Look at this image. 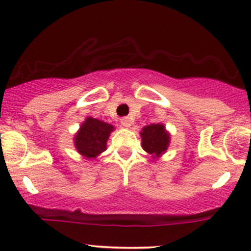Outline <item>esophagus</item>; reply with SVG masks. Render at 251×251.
<instances>
[{
    "label": "esophagus",
    "instance_id": "esophagus-1",
    "mask_svg": "<svg viewBox=\"0 0 251 251\" xmlns=\"http://www.w3.org/2000/svg\"><path fill=\"white\" fill-rule=\"evenodd\" d=\"M120 124H122V126H124V127L127 128L132 125V119L129 117H124L120 119Z\"/></svg>",
    "mask_w": 251,
    "mask_h": 251
}]
</instances>
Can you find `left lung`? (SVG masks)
Instances as JSON below:
<instances>
[{
	"label": "left lung",
	"mask_w": 251,
	"mask_h": 251,
	"mask_svg": "<svg viewBox=\"0 0 251 251\" xmlns=\"http://www.w3.org/2000/svg\"><path fill=\"white\" fill-rule=\"evenodd\" d=\"M143 149L153 158L160 157L165 153L170 144V134L163 124H151L145 126L140 132Z\"/></svg>",
	"instance_id": "8db88e82"
}]
</instances>
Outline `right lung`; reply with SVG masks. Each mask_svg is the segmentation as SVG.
<instances>
[{
	"label": "right lung",
	"instance_id": "right-lung-1",
	"mask_svg": "<svg viewBox=\"0 0 251 251\" xmlns=\"http://www.w3.org/2000/svg\"><path fill=\"white\" fill-rule=\"evenodd\" d=\"M114 127L109 124L88 117L74 137L76 151L85 158H97L106 150L107 139Z\"/></svg>",
	"mask_w": 251,
	"mask_h": 251
}]
</instances>
